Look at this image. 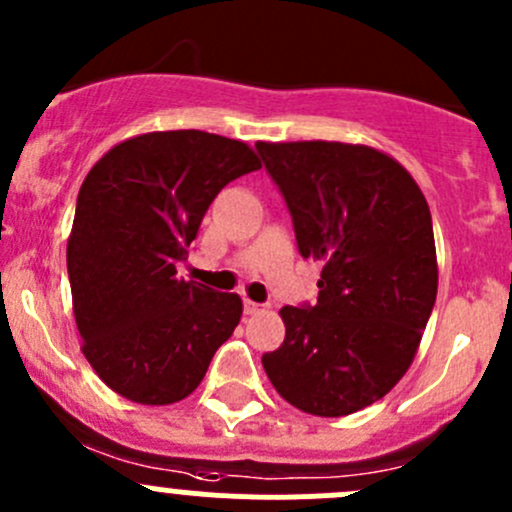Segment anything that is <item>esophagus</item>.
Listing matches in <instances>:
<instances>
[{"instance_id": "esophagus-1", "label": "esophagus", "mask_w": 512, "mask_h": 512, "mask_svg": "<svg viewBox=\"0 0 512 512\" xmlns=\"http://www.w3.org/2000/svg\"><path fill=\"white\" fill-rule=\"evenodd\" d=\"M245 314H260V312H265V304H257V302H252V299H247L245 297Z\"/></svg>"}]
</instances>
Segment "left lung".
<instances>
[{
  "label": "left lung",
  "mask_w": 512,
  "mask_h": 512,
  "mask_svg": "<svg viewBox=\"0 0 512 512\" xmlns=\"http://www.w3.org/2000/svg\"><path fill=\"white\" fill-rule=\"evenodd\" d=\"M304 260L322 262L317 302L282 307L285 342L262 354L282 399L347 416L389 394L414 361L436 302L431 210L394 158L327 141L257 143Z\"/></svg>",
  "instance_id": "8db88e82"
}]
</instances>
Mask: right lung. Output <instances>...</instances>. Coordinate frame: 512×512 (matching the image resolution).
<instances>
[{"label":"right lung","mask_w":512,"mask_h":512,"mask_svg":"<svg viewBox=\"0 0 512 512\" xmlns=\"http://www.w3.org/2000/svg\"><path fill=\"white\" fill-rule=\"evenodd\" d=\"M260 170L242 141L158 131L118 143L86 175L66 247L84 354L136 404L198 389L242 314L237 294L178 277L215 195Z\"/></svg>","instance_id":"1"}]
</instances>
